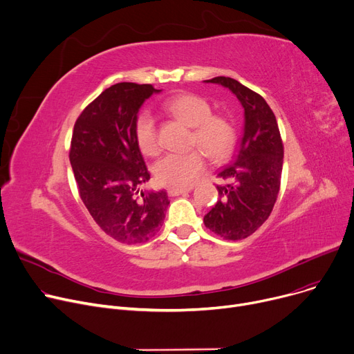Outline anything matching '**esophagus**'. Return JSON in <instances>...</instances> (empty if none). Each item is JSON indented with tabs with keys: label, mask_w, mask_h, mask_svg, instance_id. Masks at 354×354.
<instances>
[{
	"label": "esophagus",
	"mask_w": 354,
	"mask_h": 354,
	"mask_svg": "<svg viewBox=\"0 0 354 354\" xmlns=\"http://www.w3.org/2000/svg\"><path fill=\"white\" fill-rule=\"evenodd\" d=\"M191 187H169L168 189V195L169 196H179V195H183L186 192H189Z\"/></svg>",
	"instance_id": "1"
}]
</instances>
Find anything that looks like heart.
<instances>
[{
    "mask_svg": "<svg viewBox=\"0 0 354 354\" xmlns=\"http://www.w3.org/2000/svg\"><path fill=\"white\" fill-rule=\"evenodd\" d=\"M163 109L192 127L191 147L185 153H168L160 158L155 168V178L159 183L172 187L191 186L206 168V156L222 162L230 156L236 145V129L229 118L212 113L210 104L194 93H179L165 101ZM136 145L144 155L153 156L159 152V138L152 113L140 112L133 125Z\"/></svg>",
    "mask_w": 354,
    "mask_h": 354,
    "instance_id": "1",
    "label": "heart"
}]
</instances>
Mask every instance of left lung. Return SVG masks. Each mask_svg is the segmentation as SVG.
Returning <instances> with one entry per match:
<instances>
[{
    "label": "left lung",
    "mask_w": 354,
    "mask_h": 354,
    "mask_svg": "<svg viewBox=\"0 0 354 354\" xmlns=\"http://www.w3.org/2000/svg\"><path fill=\"white\" fill-rule=\"evenodd\" d=\"M206 82L229 88L245 109V128L238 153L219 171V199L203 218L205 226L226 241H241L261 227L276 203L283 142L273 111L257 92L229 77Z\"/></svg>",
    "instance_id": "1"
}]
</instances>
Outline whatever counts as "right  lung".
I'll return each mask as SVG.
<instances>
[{
    "label": "right lung",
    "instance_id": "1",
    "mask_svg": "<svg viewBox=\"0 0 354 354\" xmlns=\"http://www.w3.org/2000/svg\"><path fill=\"white\" fill-rule=\"evenodd\" d=\"M155 92L151 84L135 82L106 88L81 112L71 139L69 162L84 205L108 236L127 245L155 236L169 205L165 191H140L151 175L133 125Z\"/></svg>",
    "mask_w": 354,
    "mask_h": 354
}]
</instances>
